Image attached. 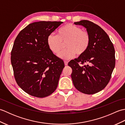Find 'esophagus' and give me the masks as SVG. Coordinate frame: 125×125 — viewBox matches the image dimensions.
Masks as SVG:
<instances>
[{
	"label": "esophagus",
	"mask_w": 125,
	"mask_h": 125,
	"mask_svg": "<svg viewBox=\"0 0 125 125\" xmlns=\"http://www.w3.org/2000/svg\"><path fill=\"white\" fill-rule=\"evenodd\" d=\"M68 61H64V64H65V65H68Z\"/></svg>",
	"instance_id": "1"
}]
</instances>
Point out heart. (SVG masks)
Segmentation results:
<instances>
[{"label": "heart", "mask_w": 125, "mask_h": 125, "mask_svg": "<svg viewBox=\"0 0 125 125\" xmlns=\"http://www.w3.org/2000/svg\"><path fill=\"white\" fill-rule=\"evenodd\" d=\"M65 42L66 49L58 53V57L68 60L75 57L76 53L80 55L86 51L90 42V35L78 26L67 23L57 31L56 35L51 34L47 37L48 46L54 54L60 52Z\"/></svg>", "instance_id": "b5f03b06"}]
</instances>
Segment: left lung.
Masks as SVG:
<instances>
[{
	"mask_svg": "<svg viewBox=\"0 0 125 125\" xmlns=\"http://www.w3.org/2000/svg\"><path fill=\"white\" fill-rule=\"evenodd\" d=\"M86 29L90 38L89 48L68 65L73 72V84L78 91L87 94L97 93L109 82L115 67V50L106 33L99 26L88 20L74 22ZM86 62V66L79 64Z\"/></svg>",
	"mask_w": 125,
	"mask_h": 125,
	"instance_id": "1",
	"label": "left lung"
}]
</instances>
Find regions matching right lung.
<instances>
[{"instance_id": "add662e5", "label": "right lung", "mask_w": 125, "mask_h": 125, "mask_svg": "<svg viewBox=\"0 0 125 125\" xmlns=\"http://www.w3.org/2000/svg\"><path fill=\"white\" fill-rule=\"evenodd\" d=\"M62 23H30L15 40L10 57L14 77L18 85L32 96H48L57 88L64 63L50 50L47 39Z\"/></svg>"}]
</instances>
